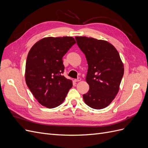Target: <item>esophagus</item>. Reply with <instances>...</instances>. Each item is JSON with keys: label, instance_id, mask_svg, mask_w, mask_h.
Returning <instances> with one entry per match:
<instances>
[{"label": "esophagus", "instance_id": "1", "mask_svg": "<svg viewBox=\"0 0 148 148\" xmlns=\"http://www.w3.org/2000/svg\"><path fill=\"white\" fill-rule=\"evenodd\" d=\"M81 78H78L77 79H75L74 81H75V82H79V81H81Z\"/></svg>", "mask_w": 148, "mask_h": 148}]
</instances>
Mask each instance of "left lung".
Masks as SVG:
<instances>
[{
	"instance_id": "left-lung-1",
	"label": "left lung",
	"mask_w": 148,
	"mask_h": 148,
	"mask_svg": "<svg viewBox=\"0 0 148 148\" xmlns=\"http://www.w3.org/2000/svg\"><path fill=\"white\" fill-rule=\"evenodd\" d=\"M88 65L86 81L89 89L83 100L92 109H102L112 102L119 90L123 64L115 47L104 40L75 37Z\"/></svg>"
}]
</instances>
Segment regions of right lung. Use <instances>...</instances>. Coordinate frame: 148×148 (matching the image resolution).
<instances>
[{"instance_id":"add662e5","label":"right lung","mask_w":148,"mask_h":148,"mask_svg":"<svg viewBox=\"0 0 148 148\" xmlns=\"http://www.w3.org/2000/svg\"><path fill=\"white\" fill-rule=\"evenodd\" d=\"M75 43L72 37H48L39 40L29 51L26 83L42 106L49 109L59 106L72 87L71 80L62 75V57Z\"/></svg>"}]
</instances>
